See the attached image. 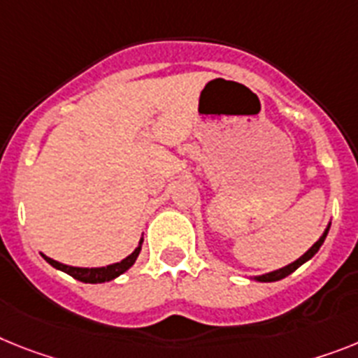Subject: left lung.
Returning a JSON list of instances; mask_svg holds the SVG:
<instances>
[{"label": "left lung", "instance_id": "8db88e82", "mask_svg": "<svg viewBox=\"0 0 358 358\" xmlns=\"http://www.w3.org/2000/svg\"><path fill=\"white\" fill-rule=\"evenodd\" d=\"M329 225H331V224H329ZM329 225H327V227H326V231H324V233H322V236H320V238H318L317 242H315V244L311 245V248H309L304 255H302V257L296 258L295 262H291L289 266H286V267H280V269H276V271L266 273V275H260V276H255V280H258V282H276V280H282V278H286V276L291 275V273L295 271V269H299V267L302 266V264L308 262L309 258H313L315 253H317L318 249H320V245L324 244V240H326V236H327V231H329Z\"/></svg>", "mask_w": 358, "mask_h": 358}]
</instances>
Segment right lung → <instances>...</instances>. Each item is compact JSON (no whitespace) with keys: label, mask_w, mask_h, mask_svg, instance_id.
Returning a JSON list of instances; mask_svg holds the SVG:
<instances>
[{"label":"right lung","mask_w":358,"mask_h":358,"mask_svg":"<svg viewBox=\"0 0 358 358\" xmlns=\"http://www.w3.org/2000/svg\"><path fill=\"white\" fill-rule=\"evenodd\" d=\"M142 242H143V238L140 240V244H138V248L134 249L133 253L129 255L127 258H123L122 262L110 264V266H105V267H74V266H65V264L56 262V260H52V258H49V257H45V255H41V257H43L45 260H47V262L50 264V266L56 267V269H59V271L67 273V275H71L72 278H76V280L85 282V284H101V282L114 280L116 276L123 275V273L127 271L129 267H131L134 262H136L138 255H140V251H142Z\"/></svg>","instance_id":"1"}]
</instances>
